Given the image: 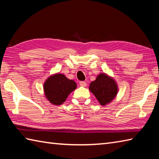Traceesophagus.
I'll list each match as a JSON object with an SVG mask.
<instances>
[{"label": "esophagus", "mask_w": 159, "mask_h": 159, "mask_svg": "<svg viewBox=\"0 0 159 159\" xmlns=\"http://www.w3.org/2000/svg\"><path fill=\"white\" fill-rule=\"evenodd\" d=\"M79 84H80V85L82 86V87H85L87 85V83L85 82V81H80L79 83Z\"/></svg>", "instance_id": "34e87169"}]
</instances>
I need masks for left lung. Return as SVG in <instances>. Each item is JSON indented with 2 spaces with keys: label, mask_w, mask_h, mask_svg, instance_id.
Masks as SVG:
<instances>
[{
  "label": "left lung",
  "mask_w": 159,
  "mask_h": 159,
  "mask_svg": "<svg viewBox=\"0 0 159 159\" xmlns=\"http://www.w3.org/2000/svg\"><path fill=\"white\" fill-rule=\"evenodd\" d=\"M89 90L102 105L110 102L117 93V87L116 82L105 74H100L96 80L90 83Z\"/></svg>",
  "instance_id": "left-lung-1"
}]
</instances>
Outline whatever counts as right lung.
<instances>
[{
  "label": "right lung",
  "instance_id": "obj_1",
  "mask_svg": "<svg viewBox=\"0 0 159 159\" xmlns=\"http://www.w3.org/2000/svg\"><path fill=\"white\" fill-rule=\"evenodd\" d=\"M76 88V83L61 74L49 77L43 85L46 98L50 102L56 105L65 102L69 94Z\"/></svg>",
  "mask_w": 159,
  "mask_h": 159
}]
</instances>
